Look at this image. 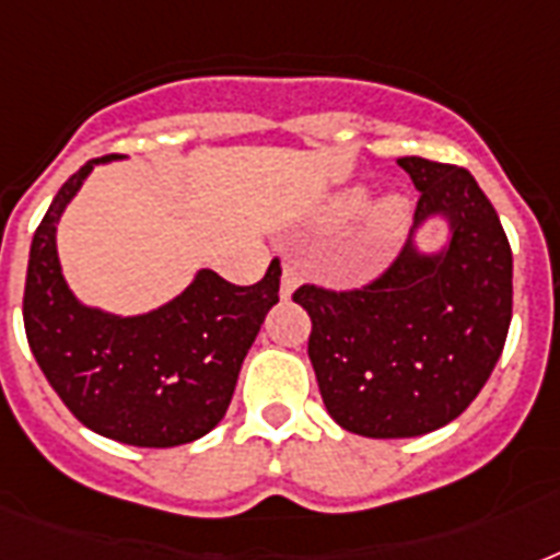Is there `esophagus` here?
<instances>
[{"mask_svg":"<svg viewBox=\"0 0 560 560\" xmlns=\"http://www.w3.org/2000/svg\"><path fill=\"white\" fill-rule=\"evenodd\" d=\"M299 276H302V270H299V264L296 261H284L281 264V296L288 299L293 290H296L299 284Z\"/></svg>","mask_w":560,"mask_h":560,"instance_id":"obj_1","label":"esophagus"}]
</instances>
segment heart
Returning <instances> with one entry per match:
<instances>
[{
	"mask_svg": "<svg viewBox=\"0 0 560 560\" xmlns=\"http://www.w3.org/2000/svg\"><path fill=\"white\" fill-rule=\"evenodd\" d=\"M369 206V191L366 188H346L331 200L328 206V223H349L358 214H363ZM409 220V202L398 194L383 197L372 211H369L366 226H363V249L372 258H381L398 244V237L404 235Z\"/></svg>",
	"mask_w": 560,
	"mask_h": 560,
	"instance_id": "obj_1",
	"label": "heart"
}]
</instances>
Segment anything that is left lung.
<instances>
[{
  "mask_svg": "<svg viewBox=\"0 0 560 560\" xmlns=\"http://www.w3.org/2000/svg\"><path fill=\"white\" fill-rule=\"evenodd\" d=\"M421 191L416 229L442 214L451 241L418 253L412 237L363 288L302 284L311 316L307 358L325 409L366 439H409L470 407L503 354L512 325V246L470 171L404 156Z\"/></svg>",
  "mask_w": 560,
  "mask_h": 560,
  "instance_id": "1",
  "label": "left lung"
}]
</instances>
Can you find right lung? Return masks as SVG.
<instances>
[{
	"mask_svg": "<svg viewBox=\"0 0 560 560\" xmlns=\"http://www.w3.org/2000/svg\"><path fill=\"white\" fill-rule=\"evenodd\" d=\"M66 179L31 241L22 319L31 354L69 412L133 447H177L226 416L237 372L267 311L279 302V258L258 284L237 288L200 270L168 305L113 316L81 305L57 261V220L101 162Z\"/></svg>",
	"mask_w": 560,
	"mask_h": 560,
	"instance_id": "add662e5",
	"label": "right lung"
}]
</instances>
